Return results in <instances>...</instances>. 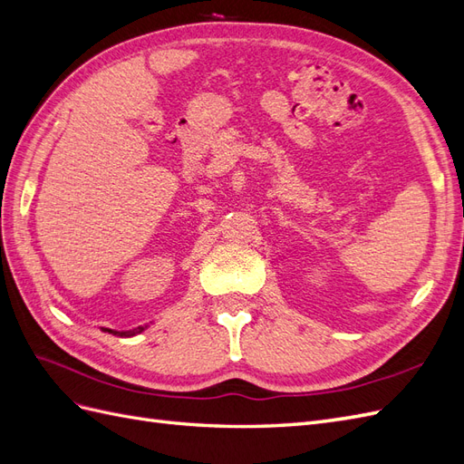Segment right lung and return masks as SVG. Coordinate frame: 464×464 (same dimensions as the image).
<instances>
[{
  "label": "right lung",
  "mask_w": 464,
  "mask_h": 464,
  "mask_svg": "<svg viewBox=\"0 0 464 464\" xmlns=\"http://www.w3.org/2000/svg\"><path fill=\"white\" fill-rule=\"evenodd\" d=\"M147 327V325H145ZM145 327H137V329H133V331H111V329H102V331H108V333H114V334H118V336H133V334H137V333H141V331H145Z\"/></svg>",
  "instance_id": "right-lung-1"
}]
</instances>
